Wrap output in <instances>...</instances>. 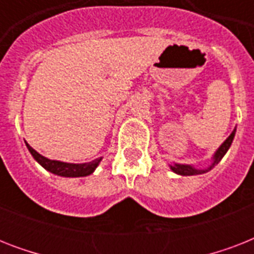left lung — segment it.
I'll return each mask as SVG.
<instances>
[{"instance_id":"obj_1","label":"left lung","mask_w":254,"mask_h":254,"mask_svg":"<svg viewBox=\"0 0 254 254\" xmlns=\"http://www.w3.org/2000/svg\"><path fill=\"white\" fill-rule=\"evenodd\" d=\"M235 133H236V129H233L231 135H229L228 138L221 143V146L215 151V154H213V158H212V163H211V166L207 167V169H203V170L195 169V167L191 166V165H181V163H174V165H170V169L173 170L175 174H178V175H185V177H187V175H197V174L207 173V171H209V170L216 166L217 163L221 161V158L224 157L225 153L228 151V149L231 147V145H232L233 138H235Z\"/></svg>"}]
</instances>
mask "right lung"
Returning <instances> with one entry per match:
<instances>
[{"instance_id":"right-lung-1","label":"right lung","mask_w":254,"mask_h":254,"mask_svg":"<svg viewBox=\"0 0 254 254\" xmlns=\"http://www.w3.org/2000/svg\"><path fill=\"white\" fill-rule=\"evenodd\" d=\"M26 146L34 157V159L37 161L42 167H45L47 171L59 175V177H67V178H77V177H87L89 174H92L96 170V167L99 166V163L101 162V157L97 159H93L92 162L87 163H67L61 162V161H53L41 155L38 151H35L33 147L30 146L29 143H26Z\"/></svg>"}]
</instances>
